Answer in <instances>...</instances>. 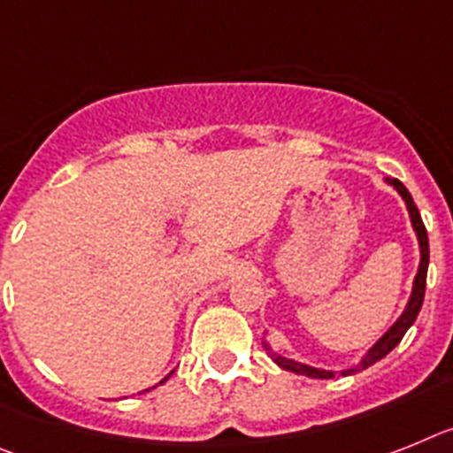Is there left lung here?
I'll use <instances>...</instances> for the list:
<instances>
[{
	"label": "left lung",
	"mask_w": 453,
	"mask_h": 453,
	"mask_svg": "<svg viewBox=\"0 0 453 453\" xmlns=\"http://www.w3.org/2000/svg\"><path fill=\"white\" fill-rule=\"evenodd\" d=\"M388 184H392V187L396 188L401 194V198L406 200V207H408V214H411V223H412V230H415L417 234V242H419V269H417V275H415V282H412V294L411 298H408V305L406 310L401 312L399 319L392 324V328L385 333L383 337H380L376 344L372 346L367 351V356L360 360V365H356V367L351 369H344V372H340L342 376H351V373L356 372H363V369L372 367L373 363H379L380 357H385L388 353L395 349L396 344L401 342V337L406 335V330L411 328L412 324H415L417 314H419V310H422V303H424V289H426V271H428V237H426V227H424L422 223V216H419V210H417V204L412 203V196L408 194V188L403 187V184L399 182V180H390L388 178ZM266 349V353L271 356V360H273L278 367L287 369V372H294V373H301V376H310V379H335V372H326V369H317V367H310V365H303V363H296V360H292V357H285V356H278V353L271 349L266 342H262Z\"/></svg>",
	"instance_id": "8db88e82"
}]
</instances>
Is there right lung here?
<instances>
[{
    "mask_svg": "<svg viewBox=\"0 0 453 453\" xmlns=\"http://www.w3.org/2000/svg\"><path fill=\"white\" fill-rule=\"evenodd\" d=\"M168 376H171V373H168ZM168 376H166V379H164V380H168ZM164 380H161V383H164Z\"/></svg>",
    "mask_w": 453,
    "mask_h": 453,
    "instance_id": "add662e5",
    "label": "right lung"
}]
</instances>
